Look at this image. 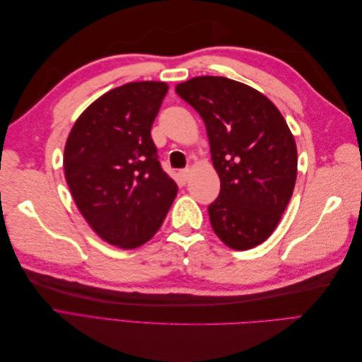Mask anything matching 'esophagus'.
<instances>
[{"mask_svg":"<svg viewBox=\"0 0 362 362\" xmlns=\"http://www.w3.org/2000/svg\"><path fill=\"white\" fill-rule=\"evenodd\" d=\"M180 177H181V180H182L184 182H187L189 178H190V169H189V168H187V169H182V170L180 172Z\"/></svg>","mask_w":362,"mask_h":362,"instance_id":"1","label":"esophagus"}]
</instances>
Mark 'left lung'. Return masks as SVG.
Here are the masks:
<instances>
[{
	"label": "left lung",
	"instance_id": "8db88e82",
	"mask_svg": "<svg viewBox=\"0 0 362 362\" xmlns=\"http://www.w3.org/2000/svg\"><path fill=\"white\" fill-rule=\"evenodd\" d=\"M175 90L202 117L221 193L208 206L216 235L235 250L278 226L298 177L291 131L267 96L225 76H194Z\"/></svg>",
	"mask_w": 362,
	"mask_h": 362
}]
</instances>
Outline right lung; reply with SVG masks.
<instances>
[{"mask_svg":"<svg viewBox=\"0 0 362 362\" xmlns=\"http://www.w3.org/2000/svg\"><path fill=\"white\" fill-rule=\"evenodd\" d=\"M168 90L163 81H136L104 93L75 120L64 146V178L76 208L120 249L149 242L178 193L151 137Z\"/></svg>","mask_w":362,"mask_h":362,"instance_id":"add662e5","label":"right lung"}]
</instances>
